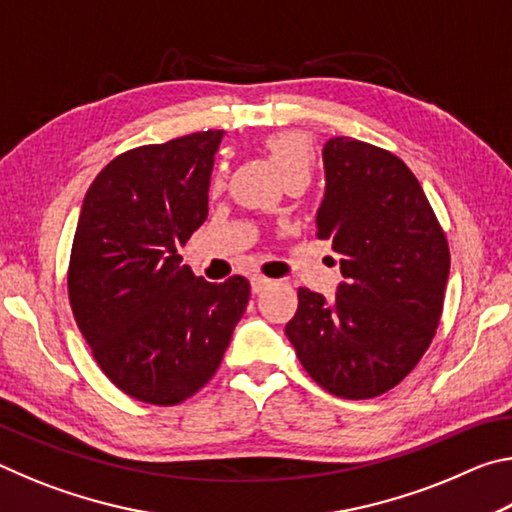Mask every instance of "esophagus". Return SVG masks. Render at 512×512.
I'll return each mask as SVG.
<instances>
[{
  "mask_svg": "<svg viewBox=\"0 0 512 512\" xmlns=\"http://www.w3.org/2000/svg\"><path fill=\"white\" fill-rule=\"evenodd\" d=\"M273 280H268L266 275H259V273H255L253 277H250V287H253V293H259V291H264L268 284H271Z\"/></svg>",
  "mask_w": 512,
  "mask_h": 512,
  "instance_id": "34e87169",
  "label": "esophagus"
}]
</instances>
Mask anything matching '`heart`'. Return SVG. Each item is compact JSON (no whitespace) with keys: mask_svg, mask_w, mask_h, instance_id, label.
<instances>
[{"mask_svg":"<svg viewBox=\"0 0 512 512\" xmlns=\"http://www.w3.org/2000/svg\"><path fill=\"white\" fill-rule=\"evenodd\" d=\"M264 149L271 155V160L275 162V167L280 169L282 178L291 183V180H309L311 169H314L316 162V151H314V142L311 137L300 133V131H282V133H273L264 140ZM225 164L216 167L214 176H212V189L214 192H221L225 187Z\"/></svg>","mask_w":512,"mask_h":512,"instance_id":"heart-1","label":"heart"}]
</instances>
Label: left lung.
Wrapping results in <instances>:
<instances>
[{
    "label": "left lung",
    "instance_id": "obj_1",
    "mask_svg": "<svg viewBox=\"0 0 512 512\" xmlns=\"http://www.w3.org/2000/svg\"><path fill=\"white\" fill-rule=\"evenodd\" d=\"M316 237L341 255L332 302L298 289L287 323L309 377L343 400L391 391L418 366L443 316L449 244L418 178L395 153L354 137L323 149Z\"/></svg>",
    "mask_w": 512,
    "mask_h": 512
}]
</instances>
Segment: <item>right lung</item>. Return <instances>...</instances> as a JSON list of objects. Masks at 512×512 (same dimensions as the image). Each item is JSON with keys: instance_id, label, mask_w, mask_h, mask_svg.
<instances>
[{"instance_id": "right-lung-1", "label": "right lung", "mask_w": 512, "mask_h": 512, "mask_svg": "<svg viewBox=\"0 0 512 512\" xmlns=\"http://www.w3.org/2000/svg\"><path fill=\"white\" fill-rule=\"evenodd\" d=\"M203 131L119 153L94 178L67 268L74 320L119 391L176 406L219 370L250 282H205L178 248L207 219L214 153Z\"/></svg>"}]
</instances>
